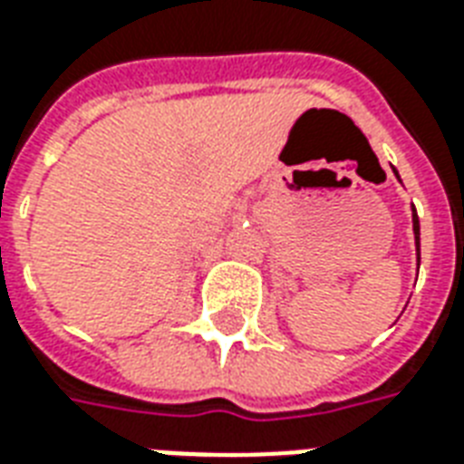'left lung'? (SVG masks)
<instances>
[{"mask_svg":"<svg viewBox=\"0 0 464 464\" xmlns=\"http://www.w3.org/2000/svg\"><path fill=\"white\" fill-rule=\"evenodd\" d=\"M394 175H397V169H394ZM413 236H416V256H419V263H420V233H419V217H416V208H413Z\"/></svg>","mask_w":464,"mask_h":464,"instance_id":"8db88e82","label":"left lung"}]
</instances>
